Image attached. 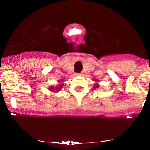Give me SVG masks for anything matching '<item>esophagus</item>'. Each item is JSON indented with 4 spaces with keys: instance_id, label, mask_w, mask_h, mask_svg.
Returning <instances> with one entry per match:
<instances>
[{
    "instance_id": "esophagus-1",
    "label": "esophagus",
    "mask_w": 150,
    "mask_h": 150,
    "mask_svg": "<svg viewBox=\"0 0 150 150\" xmlns=\"http://www.w3.org/2000/svg\"><path fill=\"white\" fill-rule=\"evenodd\" d=\"M77 76H81L82 75V73H76Z\"/></svg>"
}]
</instances>
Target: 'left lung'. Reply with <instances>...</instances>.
I'll use <instances>...</instances> for the list:
<instances>
[{
  "label": "left lung",
  "mask_w": 150,
  "mask_h": 150,
  "mask_svg": "<svg viewBox=\"0 0 150 150\" xmlns=\"http://www.w3.org/2000/svg\"><path fill=\"white\" fill-rule=\"evenodd\" d=\"M94 87V88H98V87H99V85H98V84H95Z\"/></svg>",
  "instance_id": "1"
}]
</instances>
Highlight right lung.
Listing matches in <instances>:
<instances>
[{"mask_svg":"<svg viewBox=\"0 0 150 150\" xmlns=\"http://www.w3.org/2000/svg\"><path fill=\"white\" fill-rule=\"evenodd\" d=\"M59 82H60V81H59ZM63 85H61V84H59V85H58L56 87H53V86H51L49 88V90L52 91V92H58L61 90V89L63 87Z\"/></svg>","mask_w":150,"mask_h":150,"instance_id":"add662e5","label":"right lung"}]
</instances>
